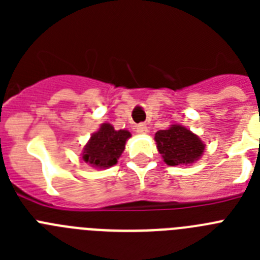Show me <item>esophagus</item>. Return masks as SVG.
<instances>
[{"label": "esophagus", "instance_id": "34e87169", "mask_svg": "<svg viewBox=\"0 0 260 260\" xmlns=\"http://www.w3.org/2000/svg\"><path fill=\"white\" fill-rule=\"evenodd\" d=\"M137 133L138 134H147V133H148V127H147L144 123H139V125L137 126Z\"/></svg>", "mask_w": 260, "mask_h": 260}]
</instances>
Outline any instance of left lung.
<instances>
[{"label":"left lung","instance_id":"obj_1","mask_svg":"<svg viewBox=\"0 0 260 260\" xmlns=\"http://www.w3.org/2000/svg\"><path fill=\"white\" fill-rule=\"evenodd\" d=\"M156 147L168 165H189L204 152V144L198 135L182 125H172L155 134Z\"/></svg>","mask_w":260,"mask_h":260}]
</instances>
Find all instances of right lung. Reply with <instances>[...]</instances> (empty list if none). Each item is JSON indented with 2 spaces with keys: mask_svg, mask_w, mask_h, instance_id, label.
<instances>
[{
  "mask_svg": "<svg viewBox=\"0 0 260 260\" xmlns=\"http://www.w3.org/2000/svg\"><path fill=\"white\" fill-rule=\"evenodd\" d=\"M130 137L132 134L127 130H114L110 123H102L84 146L82 158L88 165L99 169L113 167L122 155L126 141Z\"/></svg>",
  "mask_w": 260,
  "mask_h": 260,
  "instance_id": "right-lung-1",
  "label": "right lung"
}]
</instances>
